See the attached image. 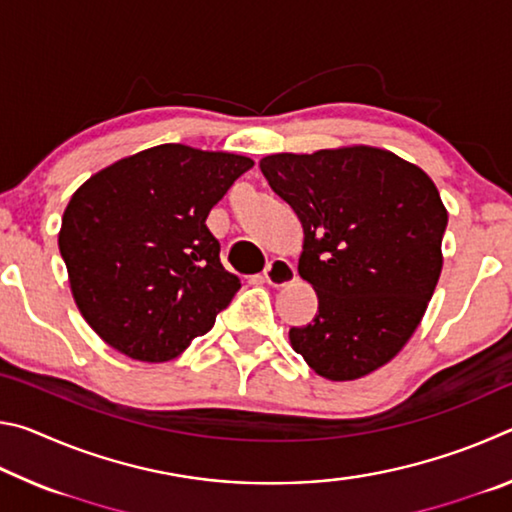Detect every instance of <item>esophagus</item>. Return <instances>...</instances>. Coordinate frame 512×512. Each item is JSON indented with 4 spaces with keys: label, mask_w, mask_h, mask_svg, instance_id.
I'll list each match as a JSON object with an SVG mask.
<instances>
[{
    "label": "esophagus",
    "mask_w": 512,
    "mask_h": 512,
    "mask_svg": "<svg viewBox=\"0 0 512 512\" xmlns=\"http://www.w3.org/2000/svg\"><path fill=\"white\" fill-rule=\"evenodd\" d=\"M264 280L271 284V287H284V284L296 280V268H293L289 259L275 257L264 268Z\"/></svg>",
    "instance_id": "esophagus-1"
}]
</instances>
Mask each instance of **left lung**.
Returning a JSON list of instances; mask_svg holds the SVG:
<instances>
[{
	"mask_svg": "<svg viewBox=\"0 0 512 512\" xmlns=\"http://www.w3.org/2000/svg\"><path fill=\"white\" fill-rule=\"evenodd\" d=\"M305 232L298 273L318 314L291 348L332 381L370 375L400 352L443 271L447 210L420 167L375 146L259 160Z\"/></svg>",
	"mask_w": 512,
	"mask_h": 512,
	"instance_id": "1",
	"label": "left lung"
}]
</instances>
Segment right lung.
<instances>
[{"label":"right lung","mask_w":512,"mask_h":512,"mask_svg":"<svg viewBox=\"0 0 512 512\" xmlns=\"http://www.w3.org/2000/svg\"><path fill=\"white\" fill-rule=\"evenodd\" d=\"M246 155L160 144L94 173L67 203L58 248L76 307L110 348L162 363L210 332L241 289L205 219Z\"/></svg>","instance_id":"add662e5"}]
</instances>
